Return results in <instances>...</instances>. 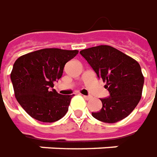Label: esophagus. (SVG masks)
Masks as SVG:
<instances>
[{
    "label": "esophagus",
    "mask_w": 157,
    "mask_h": 157,
    "mask_svg": "<svg viewBox=\"0 0 157 157\" xmlns=\"http://www.w3.org/2000/svg\"><path fill=\"white\" fill-rule=\"evenodd\" d=\"M83 97H84L85 100H90V99L92 98V96H90V95H83Z\"/></svg>",
    "instance_id": "1"
}]
</instances>
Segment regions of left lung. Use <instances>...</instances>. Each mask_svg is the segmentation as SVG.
Returning a JSON list of instances; mask_svg holds the SVG:
<instances>
[{
    "label": "left lung",
    "mask_w": 157,
    "mask_h": 157,
    "mask_svg": "<svg viewBox=\"0 0 157 157\" xmlns=\"http://www.w3.org/2000/svg\"><path fill=\"white\" fill-rule=\"evenodd\" d=\"M110 93L101 99L102 108L92 116L104 123H113L129 115L140 102L144 76L137 61L110 45H98L80 52Z\"/></svg>",
    "instance_id": "obj_1"
}]
</instances>
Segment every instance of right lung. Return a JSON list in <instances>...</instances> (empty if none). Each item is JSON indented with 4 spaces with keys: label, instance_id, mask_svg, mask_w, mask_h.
Segmentation results:
<instances>
[{
    "label": "right lung",
    "instance_id": "1",
    "mask_svg": "<svg viewBox=\"0 0 157 157\" xmlns=\"http://www.w3.org/2000/svg\"><path fill=\"white\" fill-rule=\"evenodd\" d=\"M78 53V50L45 48L17 59L11 73L14 94L33 118L53 123L65 116L74 94L63 95L52 88L63 75L65 64Z\"/></svg>",
    "mask_w": 157,
    "mask_h": 157
}]
</instances>
